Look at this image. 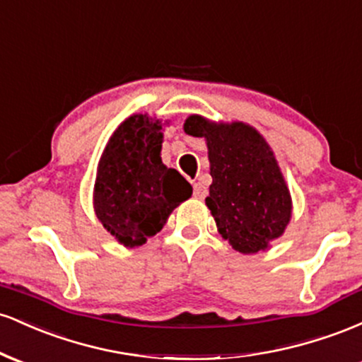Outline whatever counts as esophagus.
Segmentation results:
<instances>
[{"mask_svg": "<svg viewBox=\"0 0 362 362\" xmlns=\"http://www.w3.org/2000/svg\"><path fill=\"white\" fill-rule=\"evenodd\" d=\"M207 195V187L202 184V182H195L194 184V197L195 199H206Z\"/></svg>", "mask_w": 362, "mask_h": 362, "instance_id": "34e87169", "label": "esophagus"}]
</instances>
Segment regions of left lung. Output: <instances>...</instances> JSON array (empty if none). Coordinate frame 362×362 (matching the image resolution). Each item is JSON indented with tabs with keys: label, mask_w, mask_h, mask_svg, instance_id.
<instances>
[{
	"label": "left lung",
	"mask_w": 362,
	"mask_h": 362,
	"mask_svg": "<svg viewBox=\"0 0 362 362\" xmlns=\"http://www.w3.org/2000/svg\"><path fill=\"white\" fill-rule=\"evenodd\" d=\"M184 129L207 141L213 184L206 204L219 233L242 253L265 250L291 219L289 190L269 144L243 122L218 126L190 115Z\"/></svg>",
	"instance_id": "obj_1"
}]
</instances>
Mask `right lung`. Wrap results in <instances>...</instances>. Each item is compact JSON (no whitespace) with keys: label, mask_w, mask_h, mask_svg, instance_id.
<instances>
[{"label":"right lung","mask_w":362,"mask_h":362,"mask_svg":"<svg viewBox=\"0 0 362 362\" xmlns=\"http://www.w3.org/2000/svg\"><path fill=\"white\" fill-rule=\"evenodd\" d=\"M161 141L158 120L132 115L112 134L98 163L95 213L126 247L155 236L170 213L192 195L189 182L161 161Z\"/></svg>","instance_id":"right-lung-1"}]
</instances>
